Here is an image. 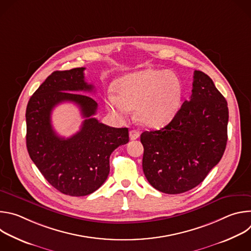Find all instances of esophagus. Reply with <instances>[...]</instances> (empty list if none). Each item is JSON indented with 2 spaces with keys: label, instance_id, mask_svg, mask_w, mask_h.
<instances>
[{
  "label": "esophagus",
  "instance_id": "obj_1",
  "mask_svg": "<svg viewBox=\"0 0 251 251\" xmlns=\"http://www.w3.org/2000/svg\"><path fill=\"white\" fill-rule=\"evenodd\" d=\"M129 135H130V139L131 140H136V139H138L139 137H140V132L138 131V130H131L130 131V133H129Z\"/></svg>",
  "mask_w": 251,
  "mask_h": 251
}]
</instances>
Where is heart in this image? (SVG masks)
Returning a JSON list of instances; mask_svg holds the SVG:
<instances>
[{"label": "heart", "instance_id": "obj_1", "mask_svg": "<svg viewBox=\"0 0 251 251\" xmlns=\"http://www.w3.org/2000/svg\"><path fill=\"white\" fill-rule=\"evenodd\" d=\"M114 94L107 96L110 111L126 118L136 108V117L148 127H161L170 122L180 108L182 83L172 73L146 68L128 74L114 82Z\"/></svg>", "mask_w": 251, "mask_h": 251}]
</instances>
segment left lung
I'll return each instance as SVG.
<instances>
[{
  "mask_svg": "<svg viewBox=\"0 0 251 251\" xmlns=\"http://www.w3.org/2000/svg\"><path fill=\"white\" fill-rule=\"evenodd\" d=\"M227 123L226 98L208 75L195 70L191 99L167 126L141 134L142 166L151 186L176 195L200 185L225 153Z\"/></svg>",
  "mask_w": 251,
  "mask_h": 251,
  "instance_id": "1",
  "label": "left lung"
}]
</instances>
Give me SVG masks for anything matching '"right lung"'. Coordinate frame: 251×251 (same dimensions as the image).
<instances>
[{"instance_id":"add662e5","label":"right lung","mask_w":251,"mask_h":251,"mask_svg":"<svg viewBox=\"0 0 251 251\" xmlns=\"http://www.w3.org/2000/svg\"><path fill=\"white\" fill-rule=\"evenodd\" d=\"M84 67L54 71L37 89L26 106V148L46 180L60 193L82 197L99 189L109 175L111 153L129 142L128 128H113L93 117L97 102L78 91H92ZM74 101L86 118L69 138L58 136L51 111L62 101Z\"/></svg>"}]
</instances>
